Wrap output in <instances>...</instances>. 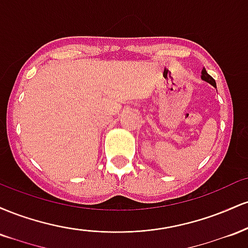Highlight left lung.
Masks as SVG:
<instances>
[{
    "instance_id": "obj_1",
    "label": "left lung",
    "mask_w": 248,
    "mask_h": 248,
    "mask_svg": "<svg viewBox=\"0 0 248 248\" xmlns=\"http://www.w3.org/2000/svg\"><path fill=\"white\" fill-rule=\"evenodd\" d=\"M201 78H202V80L209 82V84H211L212 86L216 87V81H215V79H213L212 77L210 76L209 73L206 72V70L204 69V67H203V70H202V76H201Z\"/></svg>"
}]
</instances>
